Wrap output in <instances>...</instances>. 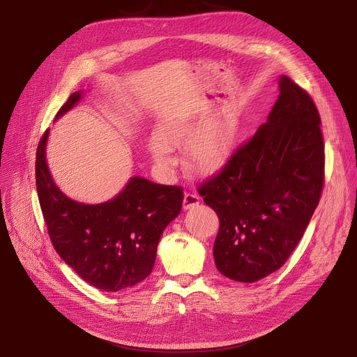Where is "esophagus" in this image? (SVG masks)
<instances>
[{
  "label": "esophagus",
  "instance_id": "34e87169",
  "mask_svg": "<svg viewBox=\"0 0 357 357\" xmlns=\"http://www.w3.org/2000/svg\"><path fill=\"white\" fill-rule=\"evenodd\" d=\"M199 204V197L192 192H186L183 197V210H191Z\"/></svg>",
  "mask_w": 357,
  "mask_h": 357
}]
</instances>
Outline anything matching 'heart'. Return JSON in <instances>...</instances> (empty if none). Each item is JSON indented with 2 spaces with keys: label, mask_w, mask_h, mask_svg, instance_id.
I'll use <instances>...</instances> for the list:
<instances>
[{
  "label": "heart",
  "mask_w": 357,
  "mask_h": 357,
  "mask_svg": "<svg viewBox=\"0 0 357 357\" xmlns=\"http://www.w3.org/2000/svg\"><path fill=\"white\" fill-rule=\"evenodd\" d=\"M198 124L185 112L167 117L162 121L156 131V142L150 146V153L163 167H172L175 160L172 149L181 147L186 142V160L192 171L199 175L210 176L217 174L227 163L233 139L234 127L226 120H215L199 130Z\"/></svg>",
  "instance_id": "obj_1"
}]
</instances>
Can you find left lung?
Masks as SVG:
<instances>
[{
	"label": "left lung",
	"instance_id": "8db88e82",
	"mask_svg": "<svg viewBox=\"0 0 357 357\" xmlns=\"http://www.w3.org/2000/svg\"><path fill=\"white\" fill-rule=\"evenodd\" d=\"M279 92L268 121L198 188L220 220L215 266L238 282H256L285 264L324 185L318 109L310 93L285 75Z\"/></svg>",
	"mask_w": 357,
	"mask_h": 357
}]
</instances>
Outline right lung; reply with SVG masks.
<instances>
[{
    "instance_id": "right-lung-1",
    "label": "right lung",
    "mask_w": 357,
    "mask_h": 357,
    "mask_svg": "<svg viewBox=\"0 0 357 357\" xmlns=\"http://www.w3.org/2000/svg\"><path fill=\"white\" fill-rule=\"evenodd\" d=\"M82 98L70 93L56 114L63 116ZM49 130L37 146L36 188L52 245L85 282L107 292L133 287L153 269L159 238L181 211V186L135 176L111 201L89 205L68 198L46 163Z\"/></svg>"
}]
</instances>
